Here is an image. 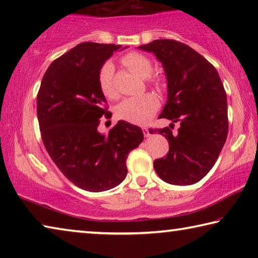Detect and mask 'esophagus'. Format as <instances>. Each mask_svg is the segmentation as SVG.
Listing matches in <instances>:
<instances>
[{"instance_id":"esophagus-1","label":"esophagus","mask_w":258,"mask_h":258,"mask_svg":"<svg viewBox=\"0 0 258 258\" xmlns=\"http://www.w3.org/2000/svg\"><path fill=\"white\" fill-rule=\"evenodd\" d=\"M143 130V134H145V137L146 138H149L150 137V132H149V128H148V127H143L142 128Z\"/></svg>"}]
</instances>
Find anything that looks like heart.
<instances>
[{"label":"heart","mask_w":258,"mask_h":258,"mask_svg":"<svg viewBox=\"0 0 258 258\" xmlns=\"http://www.w3.org/2000/svg\"><path fill=\"white\" fill-rule=\"evenodd\" d=\"M121 62L125 67L138 74L139 76L146 78L150 76L154 69L151 60L145 54L139 52H130L121 58ZM152 85L160 87L158 78H151L149 81ZM99 86L103 95L108 99H116L118 97L115 83H113V66L110 62L104 63L99 72ZM159 102L155 95L150 93L125 99L116 109L117 117L127 120L133 124H146L158 109Z\"/></svg>","instance_id":"obj_1"}]
</instances>
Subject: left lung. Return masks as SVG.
I'll return each instance as SVG.
<instances>
[{"label":"left lung","instance_id":"1","mask_svg":"<svg viewBox=\"0 0 258 258\" xmlns=\"http://www.w3.org/2000/svg\"><path fill=\"white\" fill-rule=\"evenodd\" d=\"M156 55L167 80V102L159 118L180 124L177 133L150 130L168 140L165 158L154 161L161 180L175 185L197 183L211 171L228 137L224 86L211 62L184 43L156 40L139 46Z\"/></svg>","mask_w":258,"mask_h":258}]
</instances>
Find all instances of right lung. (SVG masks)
<instances>
[{
	"mask_svg": "<svg viewBox=\"0 0 258 258\" xmlns=\"http://www.w3.org/2000/svg\"><path fill=\"white\" fill-rule=\"evenodd\" d=\"M120 47L92 42L76 45L50 64L37 94V118L47 154L69 181L90 192L120 184L130 151L143 141L142 130L125 120L108 134L98 131L100 118L111 117L99 72Z\"/></svg>",
	"mask_w": 258,
	"mask_h": 258,
	"instance_id": "obj_1",
	"label": "right lung"
}]
</instances>
